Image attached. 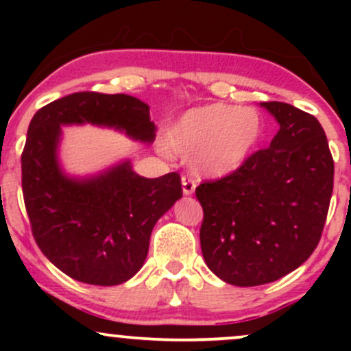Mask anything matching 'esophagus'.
<instances>
[{
  "instance_id": "34e87169",
  "label": "esophagus",
  "mask_w": 351,
  "mask_h": 351,
  "mask_svg": "<svg viewBox=\"0 0 351 351\" xmlns=\"http://www.w3.org/2000/svg\"><path fill=\"white\" fill-rule=\"evenodd\" d=\"M181 184H183L184 195H193V193H195L196 183L193 178H189V176H183V178H181Z\"/></svg>"
}]
</instances>
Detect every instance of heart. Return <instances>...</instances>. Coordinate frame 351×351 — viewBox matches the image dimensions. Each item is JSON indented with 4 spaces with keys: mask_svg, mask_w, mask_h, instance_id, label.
<instances>
[{
    "mask_svg": "<svg viewBox=\"0 0 351 351\" xmlns=\"http://www.w3.org/2000/svg\"><path fill=\"white\" fill-rule=\"evenodd\" d=\"M263 135V120L254 108L209 104L188 110L168 128L167 147L175 155H195L196 168L209 176L234 171Z\"/></svg>",
    "mask_w": 351,
    "mask_h": 351,
    "instance_id": "1",
    "label": "heart"
}]
</instances>
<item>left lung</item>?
Here are the masks:
<instances>
[{"instance_id":"8db88e82","label":"left lung","mask_w":351,"mask_h":351,"mask_svg":"<svg viewBox=\"0 0 351 351\" xmlns=\"http://www.w3.org/2000/svg\"><path fill=\"white\" fill-rule=\"evenodd\" d=\"M280 128L229 175L196 188L199 241L208 267L224 282L254 287L295 271L315 251L333 191V158L313 115L263 102Z\"/></svg>"}]
</instances>
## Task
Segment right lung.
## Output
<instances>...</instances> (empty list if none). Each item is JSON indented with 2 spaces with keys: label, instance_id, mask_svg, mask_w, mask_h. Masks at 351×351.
<instances>
[{
  "label": "right lung",
  "instance_id": "add662e5",
  "mask_svg": "<svg viewBox=\"0 0 351 351\" xmlns=\"http://www.w3.org/2000/svg\"><path fill=\"white\" fill-rule=\"evenodd\" d=\"M95 123L152 142L150 108L127 94L75 92L36 112L21 155L23 198L34 241L72 279L117 285L140 271L156 221L181 198L178 173L143 178L122 163L97 178L69 180L56 160L60 125Z\"/></svg>",
  "mask_w": 351,
  "mask_h": 351
}]
</instances>
